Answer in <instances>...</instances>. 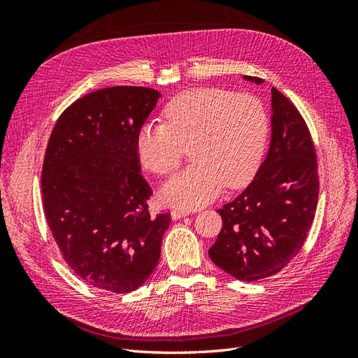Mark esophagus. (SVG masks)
Wrapping results in <instances>:
<instances>
[{
	"label": "esophagus",
	"mask_w": 358,
	"mask_h": 358,
	"mask_svg": "<svg viewBox=\"0 0 358 358\" xmlns=\"http://www.w3.org/2000/svg\"><path fill=\"white\" fill-rule=\"evenodd\" d=\"M192 212L191 210H182V209H173L171 210V220H180V218H183V216H188V215H191Z\"/></svg>",
	"instance_id": "1"
}]
</instances>
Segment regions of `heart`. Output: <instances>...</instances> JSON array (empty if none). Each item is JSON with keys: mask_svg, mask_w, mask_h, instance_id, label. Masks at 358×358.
I'll use <instances>...</instances> for the list:
<instances>
[{"mask_svg": "<svg viewBox=\"0 0 358 358\" xmlns=\"http://www.w3.org/2000/svg\"><path fill=\"white\" fill-rule=\"evenodd\" d=\"M166 124H146L137 133L142 164L169 175L189 150L194 161L166 182L167 204L196 209L212 201L224 185L241 188L254 178L268 134L266 107L257 96L220 88L180 92L162 112Z\"/></svg>", "mask_w": 358, "mask_h": 358, "instance_id": "obj_1", "label": "heart"}]
</instances>
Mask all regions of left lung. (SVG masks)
I'll return each mask as SVG.
<instances>
[{
    "label": "left lung",
    "instance_id": "8db88e82",
    "mask_svg": "<svg viewBox=\"0 0 358 358\" xmlns=\"http://www.w3.org/2000/svg\"><path fill=\"white\" fill-rule=\"evenodd\" d=\"M270 104L267 157L241 196L218 209L222 229L209 249L216 266L245 282L280 272L299 254L318 203L317 154L305 119L276 88Z\"/></svg>",
    "mask_w": 358,
    "mask_h": 358
}]
</instances>
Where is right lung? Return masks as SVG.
<instances>
[{
    "instance_id": "obj_1",
    "label": "right lung",
    "mask_w": 358,
    "mask_h": 358,
    "mask_svg": "<svg viewBox=\"0 0 358 358\" xmlns=\"http://www.w3.org/2000/svg\"><path fill=\"white\" fill-rule=\"evenodd\" d=\"M161 94L113 86L86 94L53 127L41 170L46 221L83 282L134 291L152 275L170 215L152 216L140 175L137 133Z\"/></svg>"
}]
</instances>
